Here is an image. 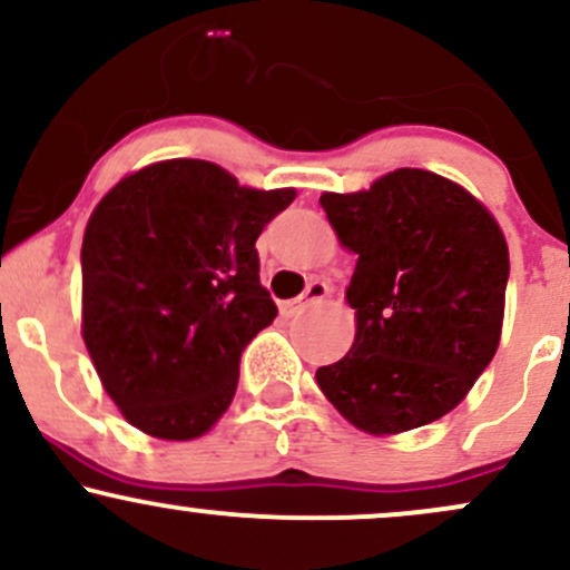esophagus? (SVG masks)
Segmentation results:
<instances>
[{"label":"esophagus","instance_id":"1","mask_svg":"<svg viewBox=\"0 0 570 570\" xmlns=\"http://www.w3.org/2000/svg\"><path fill=\"white\" fill-rule=\"evenodd\" d=\"M330 292H332V286L326 284V281H322V278L311 281V284H307V289L299 294L297 299H286V303H281V313H284V316H297V313H303L307 305L322 303Z\"/></svg>","mask_w":570,"mask_h":570}]
</instances>
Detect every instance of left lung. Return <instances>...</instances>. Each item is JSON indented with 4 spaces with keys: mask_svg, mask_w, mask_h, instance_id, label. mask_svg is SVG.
Returning <instances> with one entry per match:
<instances>
[{
    "mask_svg": "<svg viewBox=\"0 0 570 570\" xmlns=\"http://www.w3.org/2000/svg\"><path fill=\"white\" fill-rule=\"evenodd\" d=\"M318 203L358 254L345 292L356 340L316 370L318 389L367 434L440 421L499 348L509 281L499 222L461 185L421 168Z\"/></svg>",
    "mask_w": 570,
    "mask_h": 570,
    "instance_id": "8db88e82",
    "label": "left lung"
}]
</instances>
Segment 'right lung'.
Here are the masks:
<instances>
[{
    "mask_svg": "<svg viewBox=\"0 0 570 570\" xmlns=\"http://www.w3.org/2000/svg\"><path fill=\"white\" fill-rule=\"evenodd\" d=\"M294 195L176 158L98 203L80 254L82 340L130 426L185 442L230 407L240 353L278 316L254 244Z\"/></svg>",
    "mask_w": 570,
    "mask_h": 570,
    "instance_id": "1",
    "label": "right lung"
}]
</instances>
